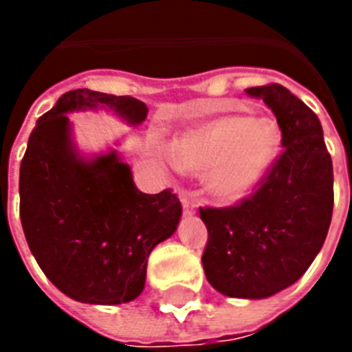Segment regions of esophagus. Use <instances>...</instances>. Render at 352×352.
Returning <instances> with one entry per match:
<instances>
[{"label":"esophagus","mask_w":352,"mask_h":352,"mask_svg":"<svg viewBox=\"0 0 352 352\" xmlns=\"http://www.w3.org/2000/svg\"><path fill=\"white\" fill-rule=\"evenodd\" d=\"M197 201H195L190 193H182V210H184V214H195V212H197Z\"/></svg>","instance_id":"34e87169"}]
</instances>
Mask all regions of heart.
<instances>
[{"label":"heart","mask_w":352,"mask_h":352,"mask_svg":"<svg viewBox=\"0 0 352 352\" xmlns=\"http://www.w3.org/2000/svg\"><path fill=\"white\" fill-rule=\"evenodd\" d=\"M279 142L274 120L232 113L173 140L170 159L179 170H208L210 192L223 201H239L261 184L278 157Z\"/></svg>","instance_id":"obj_1"}]
</instances>
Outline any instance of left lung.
<instances>
[{"label": "left lung", "mask_w": 352, "mask_h": 352, "mask_svg": "<svg viewBox=\"0 0 352 352\" xmlns=\"http://www.w3.org/2000/svg\"><path fill=\"white\" fill-rule=\"evenodd\" d=\"M276 115L283 151L261 184L234 206H201L208 228L206 279L230 298L261 300L305 274L333 217V160L320 118L279 84L248 87Z\"/></svg>", "instance_id": "left-lung-1"}]
</instances>
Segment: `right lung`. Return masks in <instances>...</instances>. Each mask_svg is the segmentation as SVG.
Listing matches in <instances>:
<instances>
[{
	"instance_id": "1",
	"label": "right lung",
	"mask_w": 352,
	"mask_h": 352,
	"mask_svg": "<svg viewBox=\"0 0 352 352\" xmlns=\"http://www.w3.org/2000/svg\"><path fill=\"white\" fill-rule=\"evenodd\" d=\"M106 106L131 124L148 117L133 96L74 89L41 115L19 168V217L47 278L82 303L118 305L146 283L148 257L177 230L181 201L171 188L142 193L117 151L85 162L74 153L65 113Z\"/></svg>"
}]
</instances>
